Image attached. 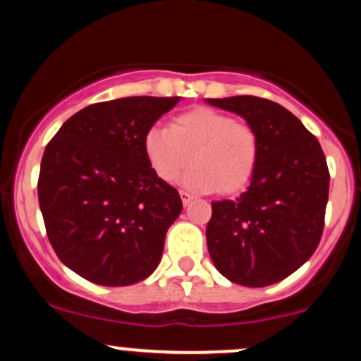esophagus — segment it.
Masks as SVG:
<instances>
[{
	"label": "esophagus",
	"instance_id": "1",
	"mask_svg": "<svg viewBox=\"0 0 361 361\" xmlns=\"http://www.w3.org/2000/svg\"><path fill=\"white\" fill-rule=\"evenodd\" d=\"M180 197H181V202H183V205H188L190 202L193 200V195L186 192V190H180Z\"/></svg>",
	"mask_w": 361,
	"mask_h": 361
}]
</instances>
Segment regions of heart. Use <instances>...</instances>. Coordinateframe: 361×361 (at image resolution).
<instances>
[{"instance_id":"heart-1","label":"heart","mask_w":361,"mask_h":361,"mask_svg":"<svg viewBox=\"0 0 361 361\" xmlns=\"http://www.w3.org/2000/svg\"><path fill=\"white\" fill-rule=\"evenodd\" d=\"M144 152L163 181L181 176L195 192L238 193L250 185L259 159V137L250 123L224 111L197 106L171 120V127L152 126L144 135Z\"/></svg>"}]
</instances>
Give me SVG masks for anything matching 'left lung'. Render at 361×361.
Instances as JSON below:
<instances>
[{
  "label": "left lung",
  "instance_id": "8db88e82",
  "mask_svg": "<svg viewBox=\"0 0 361 361\" xmlns=\"http://www.w3.org/2000/svg\"><path fill=\"white\" fill-rule=\"evenodd\" d=\"M246 118L259 137L250 188L212 202L207 246L215 268L244 287L287 279L314 255L324 229L329 169L321 144L287 109L267 98H209Z\"/></svg>",
  "mask_w": 361,
  "mask_h": 361
}]
</instances>
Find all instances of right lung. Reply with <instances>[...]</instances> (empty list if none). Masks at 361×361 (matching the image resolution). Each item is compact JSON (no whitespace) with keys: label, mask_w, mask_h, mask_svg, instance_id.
Returning <instances> with one entry per match:
<instances>
[{"label":"right lung","mask_w":361,"mask_h":361,"mask_svg":"<svg viewBox=\"0 0 361 361\" xmlns=\"http://www.w3.org/2000/svg\"><path fill=\"white\" fill-rule=\"evenodd\" d=\"M180 98L93 103L66 120L44 151L37 190L54 251L105 287L147 279L183 204L156 175L144 135Z\"/></svg>","instance_id":"1"}]
</instances>
